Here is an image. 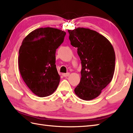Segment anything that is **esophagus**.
Instances as JSON below:
<instances>
[{
	"instance_id": "34e87169",
	"label": "esophagus",
	"mask_w": 133,
	"mask_h": 133,
	"mask_svg": "<svg viewBox=\"0 0 133 133\" xmlns=\"http://www.w3.org/2000/svg\"><path fill=\"white\" fill-rule=\"evenodd\" d=\"M63 76L64 77H67V76H69L70 75V73L69 72H67V73H64L62 74Z\"/></svg>"
}]
</instances>
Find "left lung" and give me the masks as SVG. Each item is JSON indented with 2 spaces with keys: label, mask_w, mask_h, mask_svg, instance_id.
<instances>
[{
  "label": "left lung",
  "mask_w": 133,
  "mask_h": 133,
  "mask_svg": "<svg viewBox=\"0 0 133 133\" xmlns=\"http://www.w3.org/2000/svg\"><path fill=\"white\" fill-rule=\"evenodd\" d=\"M71 45L77 48L81 60V79L75 94L84 100L98 96L112 81L116 56L113 46L100 33L84 28L68 30Z\"/></svg>",
  "instance_id": "1"
}]
</instances>
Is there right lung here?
Here are the masks:
<instances>
[{"instance_id":"right-lung-1","label":"right lung","mask_w":133,"mask_h":133,"mask_svg":"<svg viewBox=\"0 0 133 133\" xmlns=\"http://www.w3.org/2000/svg\"><path fill=\"white\" fill-rule=\"evenodd\" d=\"M66 32L53 28H40L30 32L18 51V68L23 81L34 94L43 97L56 90L60 76L55 65V52Z\"/></svg>"}]
</instances>
